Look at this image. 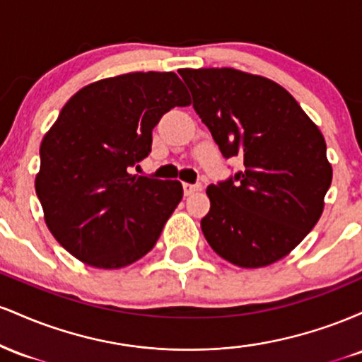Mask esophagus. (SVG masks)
<instances>
[{"mask_svg":"<svg viewBox=\"0 0 362 362\" xmlns=\"http://www.w3.org/2000/svg\"><path fill=\"white\" fill-rule=\"evenodd\" d=\"M202 190V185L201 184H184V194L185 195H192L195 192H201Z\"/></svg>","mask_w":362,"mask_h":362,"instance_id":"esophagus-1","label":"esophagus"}]
</instances>
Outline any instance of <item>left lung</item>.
I'll list each match as a JSON object with an SVG mask.
<instances>
[{"mask_svg":"<svg viewBox=\"0 0 362 362\" xmlns=\"http://www.w3.org/2000/svg\"><path fill=\"white\" fill-rule=\"evenodd\" d=\"M192 105L224 158L245 170L207 187L202 233L224 260L259 269L301 243L332 184L327 144L288 90L233 68L180 69Z\"/></svg>","mask_w":362,"mask_h":362,"instance_id":"obj_1","label":"left lung"}]
</instances>
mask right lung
<instances>
[{"label": "right lung", "mask_w": 362, "mask_h": 362, "mask_svg": "<svg viewBox=\"0 0 362 362\" xmlns=\"http://www.w3.org/2000/svg\"><path fill=\"white\" fill-rule=\"evenodd\" d=\"M190 105L175 73H127L86 85L40 144L35 192L54 238L98 269H120L155 247L182 201L178 180L129 173L151 151L153 127Z\"/></svg>", "instance_id": "right-lung-1"}]
</instances>
